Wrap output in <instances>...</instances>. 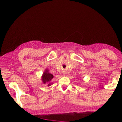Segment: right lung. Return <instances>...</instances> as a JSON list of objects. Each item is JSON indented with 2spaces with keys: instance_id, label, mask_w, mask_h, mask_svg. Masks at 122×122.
Wrapping results in <instances>:
<instances>
[{
  "instance_id": "right-lung-1",
  "label": "right lung",
  "mask_w": 122,
  "mask_h": 122,
  "mask_svg": "<svg viewBox=\"0 0 122 122\" xmlns=\"http://www.w3.org/2000/svg\"><path fill=\"white\" fill-rule=\"evenodd\" d=\"M53 77L54 76L51 74L49 73L48 69H46L44 73H43V75L42 76V81L44 84L47 83L48 84L47 86H50L52 84L51 83V81Z\"/></svg>"
}]
</instances>
